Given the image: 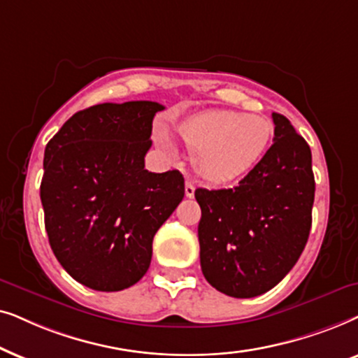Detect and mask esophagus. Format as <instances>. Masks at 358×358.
Instances as JSON below:
<instances>
[{
  "label": "esophagus",
  "instance_id": "obj_1",
  "mask_svg": "<svg viewBox=\"0 0 358 358\" xmlns=\"http://www.w3.org/2000/svg\"><path fill=\"white\" fill-rule=\"evenodd\" d=\"M194 189H196V187H194V182L193 180H187V183H185V194H187L188 198H193L194 196Z\"/></svg>",
  "mask_w": 358,
  "mask_h": 358
}]
</instances>
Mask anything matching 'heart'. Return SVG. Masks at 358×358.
<instances>
[{"instance_id":"heart-1","label":"heart","mask_w":358,"mask_h":358,"mask_svg":"<svg viewBox=\"0 0 358 358\" xmlns=\"http://www.w3.org/2000/svg\"><path fill=\"white\" fill-rule=\"evenodd\" d=\"M273 132L270 119L232 109L193 114L178 127L194 169L211 183H231L250 173L268 152ZM157 142L169 147L164 131L157 132Z\"/></svg>"}]
</instances>
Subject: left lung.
<instances>
[{
    "label": "left lung",
    "mask_w": 358,
    "mask_h": 358,
    "mask_svg": "<svg viewBox=\"0 0 358 358\" xmlns=\"http://www.w3.org/2000/svg\"><path fill=\"white\" fill-rule=\"evenodd\" d=\"M271 117L273 144L237 187L194 192L203 275L232 298L259 296L282 282L311 231V149L283 114Z\"/></svg>",
    "instance_id": "1"
}]
</instances>
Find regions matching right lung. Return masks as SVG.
Wrapping results in <instances>:
<instances>
[{"instance_id":"obj_1","label":"right lung","mask_w":358,"mask_h":358,"mask_svg":"<svg viewBox=\"0 0 358 358\" xmlns=\"http://www.w3.org/2000/svg\"><path fill=\"white\" fill-rule=\"evenodd\" d=\"M155 101L75 113L45 147L41 201L57 260L71 278L121 292L149 270L152 241L185 196L178 170L144 169Z\"/></svg>"}]
</instances>
